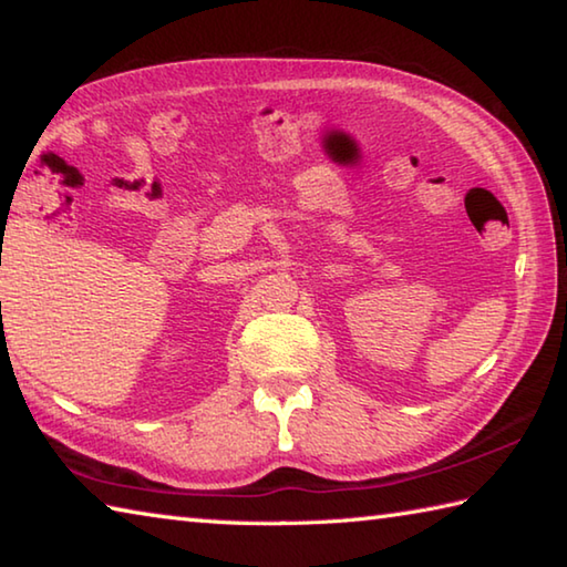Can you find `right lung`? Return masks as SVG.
<instances>
[{
  "instance_id": "add662e5",
  "label": "right lung",
  "mask_w": 567,
  "mask_h": 567,
  "mask_svg": "<svg viewBox=\"0 0 567 567\" xmlns=\"http://www.w3.org/2000/svg\"><path fill=\"white\" fill-rule=\"evenodd\" d=\"M0 305H2V302H0Z\"/></svg>"
}]
</instances>
